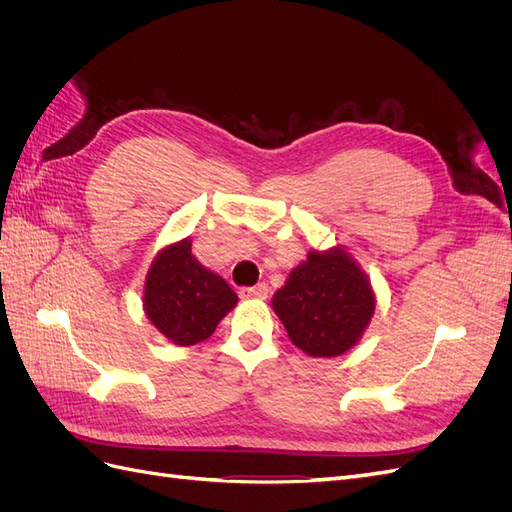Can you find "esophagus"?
<instances>
[{
	"label": "esophagus",
	"instance_id": "esophagus-1",
	"mask_svg": "<svg viewBox=\"0 0 512 512\" xmlns=\"http://www.w3.org/2000/svg\"><path fill=\"white\" fill-rule=\"evenodd\" d=\"M269 288L267 284H258V286H250V288H241V297L243 299H267Z\"/></svg>",
	"mask_w": 512,
	"mask_h": 512
}]
</instances>
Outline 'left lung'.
I'll return each mask as SVG.
<instances>
[{"mask_svg": "<svg viewBox=\"0 0 512 512\" xmlns=\"http://www.w3.org/2000/svg\"><path fill=\"white\" fill-rule=\"evenodd\" d=\"M273 309L290 342L309 356H339L359 342L374 316L376 297L354 258L333 247L309 252L273 294Z\"/></svg>", "mask_w": 512, "mask_h": 512, "instance_id": "obj_1", "label": "left lung"}]
</instances>
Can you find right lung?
<instances>
[{
    "label": "right lung",
    "instance_id": "obj_1",
    "mask_svg": "<svg viewBox=\"0 0 512 512\" xmlns=\"http://www.w3.org/2000/svg\"><path fill=\"white\" fill-rule=\"evenodd\" d=\"M143 294L147 318L177 346L205 342L239 301L218 273L196 260L190 239L164 247L153 258Z\"/></svg>",
    "mask_w": 512,
    "mask_h": 512
}]
</instances>
